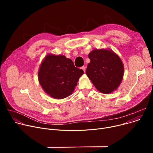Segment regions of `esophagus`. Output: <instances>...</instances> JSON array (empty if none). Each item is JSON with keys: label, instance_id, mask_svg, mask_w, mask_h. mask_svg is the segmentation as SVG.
<instances>
[{"label": "esophagus", "instance_id": "1", "mask_svg": "<svg viewBox=\"0 0 153 153\" xmlns=\"http://www.w3.org/2000/svg\"><path fill=\"white\" fill-rule=\"evenodd\" d=\"M84 72H85V70H86V68H85V67H82L81 68H80Z\"/></svg>", "mask_w": 153, "mask_h": 153}]
</instances>
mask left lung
I'll return each mask as SVG.
<instances>
[{
	"label": "left lung",
	"instance_id": "1",
	"mask_svg": "<svg viewBox=\"0 0 153 153\" xmlns=\"http://www.w3.org/2000/svg\"><path fill=\"white\" fill-rule=\"evenodd\" d=\"M91 62L86 74L101 93H111L120 84L123 65L120 57L111 50H94L88 55Z\"/></svg>",
	"mask_w": 153,
	"mask_h": 153
}]
</instances>
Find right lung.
I'll use <instances>...</instances> for the list:
<instances>
[{"instance_id":"1","label":"right lung","mask_w":153,"mask_h":153,"mask_svg":"<svg viewBox=\"0 0 153 153\" xmlns=\"http://www.w3.org/2000/svg\"><path fill=\"white\" fill-rule=\"evenodd\" d=\"M83 71L76 67L73 62L62 55H47L40 65L39 81L51 97L60 99L73 92Z\"/></svg>"}]
</instances>
